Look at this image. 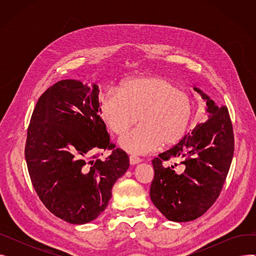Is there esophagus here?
<instances>
[{"label":"esophagus","instance_id":"34e87169","mask_svg":"<svg viewBox=\"0 0 256 256\" xmlns=\"http://www.w3.org/2000/svg\"><path fill=\"white\" fill-rule=\"evenodd\" d=\"M141 162V158H138V156H130V165H137V164H139Z\"/></svg>","mask_w":256,"mask_h":256}]
</instances>
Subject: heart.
<instances>
[{
  "instance_id": "heart-1",
  "label": "heart",
  "mask_w": 256,
  "mask_h": 256,
  "mask_svg": "<svg viewBox=\"0 0 256 256\" xmlns=\"http://www.w3.org/2000/svg\"><path fill=\"white\" fill-rule=\"evenodd\" d=\"M102 118L117 136L126 134L138 117L141 124L119 140L121 148L146 154L160 145L178 143L189 130L193 102L170 80L158 76L128 80L117 91L100 96Z\"/></svg>"
}]
</instances>
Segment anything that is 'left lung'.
<instances>
[{
    "mask_svg": "<svg viewBox=\"0 0 256 256\" xmlns=\"http://www.w3.org/2000/svg\"><path fill=\"white\" fill-rule=\"evenodd\" d=\"M194 90L206 102L208 120L152 160L154 178L150 199L168 220L174 222L195 220L212 206L220 195L234 150L227 108H219L201 89L194 87ZM172 157L182 160V172H176L174 166H162L163 162Z\"/></svg>",
    "mask_w": 256,
    "mask_h": 256,
    "instance_id": "obj_1",
    "label": "left lung"
}]
</instances>
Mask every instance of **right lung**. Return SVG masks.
I'll return each mask as SVG.
<instances>
[{
    "label": "right lung",
    "mask_w": 256,
    "mask_h": 256,
    "mask_svg": "<svg viewBox=\"0 0 256 256\" xmlns=\"http://www.w3.org/2000/svg\"><path fill=\"white\" fill-rule=\"evenodd\" d=\"M98 93L96 84L59 80L39 98L28 128L24 156L34 189L50 212L72 224L96 219L130 167L128 154L110 141ZM96 149L112 154L92 160Z\"/></svg>",
    "instance_id": "add662e5"
}]
</instances>
